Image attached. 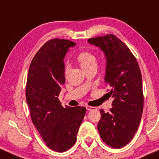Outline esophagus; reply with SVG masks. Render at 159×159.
Instances as JSON below:
<instances>
[{"label": "esophagus", "mask_w": 159, "mask_h": 159, "mask_svg": "<svg viewBox=\"0 0 159 159\" xmlns=\"http://www.w3.org/2000/svg\"><path fill=\"white\" fill-rule=\"evenodd\" d=\"M86 109L88 111H91V110H94L96 109V107H93V106H87Z\"/></svg>", "instance_id": "obj_1"}]
</instances>
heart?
<instances>
[{
	"mask_svg": "<svg viewBox=\"0 0 159 159\" xmlns=\"http://www.w3.org/2000/svg\"><path fill=\"white\" fill-rule=\"evenodd\" d=\"M76 59L84 69L92 65H96V62H97V59H96L95 56L90 51L80 52V53L77 55ZM67 71L68 66H66L65 69L66 73L67 72Z\"/></svg>",
	"mask_w": 159,
	"mask_h": 159,
	"instance_id": "b5f03b06",
	"label": "heart"
}]
</instances>
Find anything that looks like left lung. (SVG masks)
I'll return each instance as SVG.
<instances>
[{"mask_svg": "<svg viewBox=\"0 0 159 159\" xmlns=\"http://www.w3.org/2000/svg\"><path fill=\"white\" fill-rule=\"evenodd\" d=\"M88 42L105 53V81L113 98L109 112L99 110L97 128L106 144L120 149L133 139L142 117L144 97L140 69L130 49L114 34L90 38Z\"/></svg>", "mask_w": 159, "mask_h": 159, "instance_id": "obj_1", "label": "left lung"}]
</instances>
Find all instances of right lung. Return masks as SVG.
<instances>
[{"label": "right lung", "mask_w": 159, "mask_h": 159, "mask_svg": "<svg viewBox=\"0 0 159 159\" xmlns=\"http://www.w3.org/2000/svg\"><path fill=\"white\" fill-rule=\"evenodd\" d=\"M75 43L54 38L39 49L29 66L25 88L26 102L31 121L45 144L62 152L74 146L86 113L83 106L62 107L59 100L66 82L63 59Z\"/></svg>", "instance_id": "1"}]
</instances>
